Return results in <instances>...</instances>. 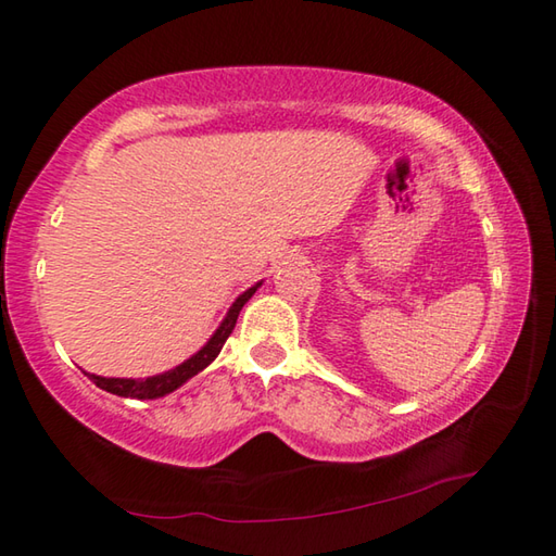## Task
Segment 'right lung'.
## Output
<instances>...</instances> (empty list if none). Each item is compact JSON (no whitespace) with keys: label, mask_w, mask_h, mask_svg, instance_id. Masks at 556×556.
Here are the masks:
<instances>
[{"label":"right lung","mask_w":556,"mask_h":556,"mask_svg":"<svg viewBox=\"0 0 556 556\" xmlns=\"http://www.w3.org/2000/svg\"><path fill=\"white\" fill-rule=\"evenodd\" d=\"M258 288H261V283H256L253 288L245 290V293H241L239 298H236V303L229 307V313H226L224 323L218 325V330L212 334V340H208L197 354H192V357H189L187 362H181L179 367L165 371V375H154V377H148V379H115V377L108 379V377L88 375V371H86L88 379L93 381L96 387L111 391V394L125 396V399H157V396L169 394V391L179 389L187 379H192L194 375H199V371H202L204 367H208V364L216 359V354L222 352L224 342L229 340V334L233 332L236 320H239L241 307L249 303L251 295L256 293Z\"/></svg>","instance_id":"1"}]
</instances>
